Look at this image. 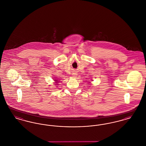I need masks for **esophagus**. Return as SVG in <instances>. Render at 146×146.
<instances>
[{
  "label": "esophagus",
  "mask_w": 146,
  "mask_h": 146,
  "mask_svg": "<svg viewBox=\"0 0 146 146\" xmlns=\"http://www.w3.org/2000/svg\"><path fill=\"white\" fill-rule=\"evenodd\" d=\"M76 75H77V73H76V72H74L73 73V77H76Z\"/></svg>",
  "instance_id": "34e87169"
}]
</instances>
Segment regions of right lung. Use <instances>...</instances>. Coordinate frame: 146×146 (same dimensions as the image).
I'll list each match as a JSON object with an SVG mask.
<instances>
[{
    "mask_svg": "<svg viewBox=\"0 0 146 146\" xmlns=\"http://www.w3.org/2000/svg\"><path fill=\"white\" fill-rule=\"evenodd\" d=\"M55 81H56V82H57V80H55ZM57 83V82H56V83Z\"/></svg>",
    "mask_w": 146,
    "mask_h": 146,
    "instance_id": "add662e5",
    "label": "right lung"
}]
</instances>
